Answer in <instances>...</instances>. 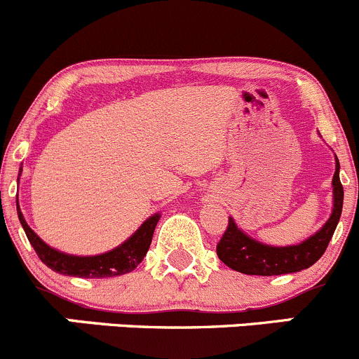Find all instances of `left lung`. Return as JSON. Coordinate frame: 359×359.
Wrapping results in <instances>:
<instances>
[{
  "label": "left lung",
  "instance_id": "left-lung-1",
  "mask_svg": "<svg viewBox=\"0 0 359 359\" xmlns=\"http://www.w3.org/2000/svg\"><path fill=\"white\" fill-rule=\"evenodd\" d=\"M340 164L335 157V175H333V208L325 225L293 246H271L253 239L237 226L233 218H229V226L222 241L216 246L218 258L233 271L248 276H281L300 272L314 265L326 251L330 239L337 229L344 204V188L339 178Z\"/></svg>",
  "mask_w": 359,
  "mask_h": 359
}]
</instances>
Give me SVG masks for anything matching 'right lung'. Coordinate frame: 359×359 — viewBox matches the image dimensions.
<instances>
[{
    "instance_id": "obj_1",
    "label": "right lung",
    "mask_w": 359,
    "mask_h": 359,
    "mask_svg": "<svg viewBox=\"0 0 359 359\" xmlns=\"http://www.w3.org/2000/svg\"><path fill=\"white\" fill-rule=\"evenodd\" d=\"M22 172V169H20ZM19 172V176H20ZM17 215L19 222L29 239L31 246L34 248L40 260L47 267H50L54 272L64 276H73V278H85V279H102V278H115V276L127 274L133 272L137 265L147 257L148 248L151 244L155 226L161 219V212H155L150 218L144 219L143 225L133 233L127 241H123L120 246L106 251L101 255H92V257H78V255H67L55 248L48 246L47 243L38 237V233L27 225L24 219L22 211L19 208V198H17Z\"/></svg>"
}]
</instances>
